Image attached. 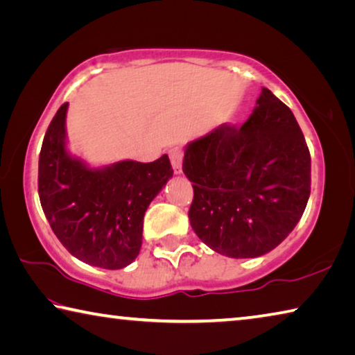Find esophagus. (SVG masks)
I'll return each instance as SVG.
<instances>
[{
	"label": "esophagus",
	"instance_id": "1",
	"mask_svg": "<svg viewBox=\"0 0 355 355\" xmlns=\"http://www.w3.org/2000/svg\"><path fill=\"white\" fill-rule=\"evenodd\" d=\"M169 158H171V163H172V167H173V172L175 173H182L183 169V152L182 148L180 147H172L169 150Z\"/></svg>",
	"mask_w": 355,
	"mask_h": 355
}]
</instances>
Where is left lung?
Here are the masks:
<instances>
[{
  "instance_id": "left-lung-1",
  "label": "left lung",
  "mask_w": 355,
  "mask_h": 355,
  "mask_svg": "<svg viewBox=\"0 0 355 355\" xmlns=\"http://www.w3.org/2000/svg\"><path fill=\"white\" fill-rule=\"evenodd\" d=\"M192 230L209 249L255 258L284 241L310 197L311 159L296 117L263 87L241 128L220 125L184 147Z\"/></svg>"
}]
</instances>
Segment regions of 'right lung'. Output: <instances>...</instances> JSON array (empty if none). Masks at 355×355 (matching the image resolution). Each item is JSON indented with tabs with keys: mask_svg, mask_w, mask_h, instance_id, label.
<instances>
[{
	"mask_svg": "<svg viewBox=\"0 0 355 355\" xmlns=\"http://www.w3.org/2000/svg\"><path fill=\"white\" fill-rule=\"evenodd\" d=\"M69 103L48 127L39 156L42 209L59 241L92 266L122 269L139 255L144 214L172 178L169 156L91 167L67 148Z\"/></svg>",
	"mask_w": 355,
	"mask_h": 355,
	"instance_id": "1",
	"label": "right lung"
}]
</instances>
